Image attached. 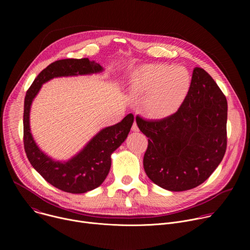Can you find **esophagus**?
Here are the masks:
<instances>
[{
	"instance_id": "34e87169",
	"label": "esophagus",
	"mask_w": 250,
	"mask_h": 250,
	"mask_svg": "<svg viewBox=\"0 0 250 250\" xmlns=\"http://www.w3.org/2000/svg\"><path fill=\"white\" fill-rule=\"evenodd\" d=\"M131 130H132V131H138V130H139V128H138V126H137V125H136V123H133L132 127H131Z\"/></svg>"
}]
</instances>
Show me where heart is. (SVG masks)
Segmentation results:
<instances>
[{
  "instance_id": "b5f03b06",
  "label": "heart",
  "mask_w": 250,
  "mask_h": 250,
  "mask_svg": "<svg viewBox=\"0 0 250 250\" xmlns=\"http://www.w3.org/2000/svg\"><path fill=\"white\" fill-rule=\"evenodd\" d=\"M190 88V75L180 66L147 64L140 67L130 80L131 92L146 95L147 115L156 120L166 119L179 110Z\"/></svg>"
}]
</instances>
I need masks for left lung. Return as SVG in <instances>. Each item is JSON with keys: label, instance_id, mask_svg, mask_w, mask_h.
Listing matches in <instances>:
<instances>
[{"label": "left lung", "instance_id": "1", "mask_svg": "<svg viewBox=\"0 0 250 250\" xmlns=\"http://www.w3.org/2000/svg\"><path fill=\"white\" fill-rule=\"evenodd\" d=\"M228 102L203 68L193 71L190 91L174 115L158 121L136 117L148 137L144 167L159 187L187 191L204 183L227 149Z\"/></svg>", "mask_w": 250, "mask_h": 250}]
</instances>
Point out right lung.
<instances>
[{
    "mask_svg": "<svg viewBox=\"0 0 250 250\" xmlns=\"http://www.w3.org/2000/svg\"><path fill=\"white\" fill-rule=\"evenodd\" d=\"M103 70L99 63L88 58L55 61L34 79L24 98L23 144L28 161L49 184L67 193L83 194L96 189L104 181L111 169V155L127 137L133 124V115L128 114L119 124L101 129L77 154L67 161H59L44 153L32 137L30 106L42 86L49 80L97 74Z\"/></svg>",
    "mask_w": 250,
    "mask_h": 250,
    "instance_id": "obj_1",
    "label": "right lung"
}]
</instances>
